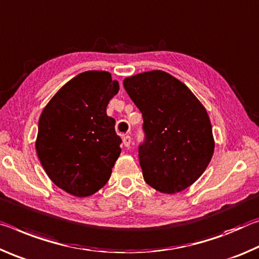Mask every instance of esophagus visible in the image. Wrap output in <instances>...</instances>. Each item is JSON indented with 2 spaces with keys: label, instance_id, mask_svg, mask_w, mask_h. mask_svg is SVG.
<instances>
[{
  "label": "esophagus",
  "instance_id": "esophagus-1",
  "mask_svg": "<svg viewBox=\"0 0 259 259\" xmlns=\"http://www.w3.org/2000/svg\"><path fill=\"white\" fill-rule=\"evenodd\" d=\"M122 143H124L125 147L131 146V143H132V140H131L130 135H124V138H122Z\"/></svg>",
  "mask_w": 259,
  "mask_h": 259
}]
</instances>
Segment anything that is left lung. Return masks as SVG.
I'll list each match as a JSON object with an SVG mask.
<instances>
[{
	"instance_id": "left-lung-1",
	"label": "left lung",
	"mask_w": 259,
	"mask_h": 259,
	"mask_svg": "<svg viewBox=\"0 0 259 259\" xmlns=\"http://www.w3.org/2000/svg\"><path fill=\"white\" fill-rule=\"evenodd\" d=\"M143 118L139 146L143 178L152 188L176 194L200 178L212 158L214 140L205 108L192 91L166 72H143L124 80Z\"/></svg>"
}]
</instances>
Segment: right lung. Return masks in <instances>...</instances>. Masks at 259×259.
I'll return each mask as SVG.
<instances>
[{"instance_id":"obj_1","label":"right lung","mask_w":259,"mask_h":259,"mask_svg":"<svg viewBox=\"0 0 259 259\" xmlns=\"http://www.w3.org/2000/svg\"><path fill=\"white\" fill-rule=\"evenodd\" d=\"M119 84L105 71H86L66 82L42 111L36 154L55 185L86 197L107 184L121 139L107 114Z\"/></svg>"}]
</instances>
